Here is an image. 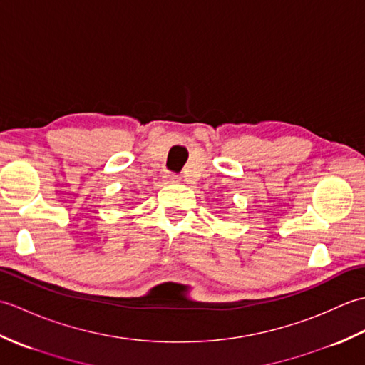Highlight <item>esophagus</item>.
<instances>
[{
	"instance_id": "1",
	"label": "esophagus",
	"mask_w": 365,
	"mask_h": 365,
	"mask_svg": "<svg viewBox=\"0 0 365 365\" xmlns=\"http://www.w3.org/2000/svg\"><path fill=\"white\" fill-rule=\"evenodd\" d=\"M165 178H166V182H177L175 180V175H166Z\"/></svg>"
}]
</instances>
